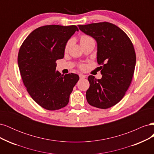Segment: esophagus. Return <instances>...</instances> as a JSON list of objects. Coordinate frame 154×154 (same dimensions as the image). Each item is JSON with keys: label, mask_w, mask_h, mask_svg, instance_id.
I'll return each mask as SVG.
<instances>
[{"label": "esophagus", "mask_w": 154, "mask_h": 154, "mask_svg": "<svg viewBox=\"0 0 154 154\" xmlns=\"http://www.w3.org/2000/svg\"><path fill=\"white\" fill-rule=\"evenodd\" d=\"M79 76H80V79H83V78H86V76L85 75H83V74H79Z\"/></svg>", "instance_id": "34e87169"}]
</instances>
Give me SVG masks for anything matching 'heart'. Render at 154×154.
<instances>
[{
	"label": "heart",
	"instance_id": "1",
	"mask_svg": "<svg viewBox=\"0 0 154 154\" xmlns=\"http://www.w3.org/2000/svg\"><path fill=\"white\" fill-rule=\"evenodd\" d=\"M80 43L82 45H83L84 44L88 42H90V41H94V39L91 37V36H88L87 35H82L80 38ZM72 39H69L66 44V46H65V51L67 52V51H69V49L71 48V46L72 45ZM86 65L84 63H81L79 65V68L81 69H85L86 68Z\"/></svg>",
	"mask_w": 154,
	"mask_h": 154
}]
</instances>
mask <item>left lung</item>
Wrapping results in <instances>:
<instances>
[{"instance_id":"8db88e82","label":"left lung","mask_w":154,"mask_h":154,"mask_svg":"<svg viewBox=\"0 0 154 154\" xmlns=\"http://www.w3.org/2000/svg\"><path fill=\"white\" fill-rule=\"evenodd\" d=\"M78 26L96 40L97 61L102 66L101 79L88 77L87 102L96 108L109 109L122 100L132 82L136 61L133 44L122 29L110 22Z\"/></svg>"}]
</instances>
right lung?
<instances>
[{"label": "right lung", "mask_w": 154, "mask_h": 154, "mask_svg": "<svg viewBox=\"0 0 154 154\" xmlns=\"http://www.w3.org/2000/svg\"><path fill=\"white\" fill-rule=\"evenodd\" d=\"M78 31L74 25L38 27L27 36L18 51V68L26 90L46 110L66 106L80 78L76 74L63 75L55 71L56 61L63 58L67 42Z\"/></svg>", "instance_id": "right-lung-1"}]
</instances>
